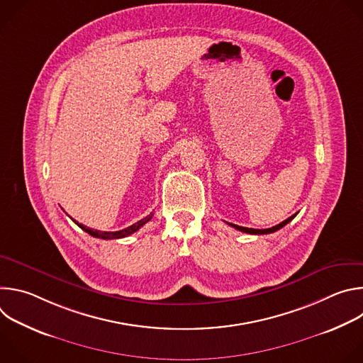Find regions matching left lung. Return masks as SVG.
I'll list each match as a JSON object with an SVG mask.
<instances>
[{
	"label": "left lung",
	"instance_id": "8db88e82",
	"mask_svg": "<svg viewBox=\"0 0 363 363\" xmlns=\"http://www.w3.org/2000/svg\"><path fill=\"white\" fill-rule=\"evenodd\" d=\"M296 217V214L294 216H291L290 218H287V220H284L283 223H280V224H277V225H274V227H272V228H266V230H254V228H247V227H240V225H235V224H230L228 223V225H231V227H234L235 230H238V231H242V233H247V234H270V233H274V231H277V230H280V228H283L286 224H289L293 218Z\"/></svg>",
	"mask_w": 363,
	"mask_h": 363
}]
</instances>
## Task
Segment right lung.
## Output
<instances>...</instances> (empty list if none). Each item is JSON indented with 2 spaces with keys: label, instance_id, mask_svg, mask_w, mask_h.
Wrapping results in <instances>:
<instances>
[{
  "label": "right lung",
  "instance_id": "1",
  "mask_svg": "<svg viewBox=\"0 0 363 363\" xmlns=\"http://www.w3.org/2000/svg\"><path fill=\"white\" fill-rule=\"evenodd\" d=\"M152 217H153V213H150L149 216H146V217L142 218L140 221H138V223L132 224L130 227L123 228V230H121V231H99V230H91V228H89V227H86V225H83V224H79L77 221H74V223H76L83 231H86L87 234H90L91 237L101 238V240H116V238H123V237H128V235L133 234V233L138 231L142 225H145Z\"/></svg>",
  "mask_w": 363,
  "mask_h": 363
}]
</instances>
